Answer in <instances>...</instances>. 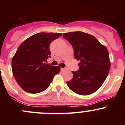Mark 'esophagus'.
Segmentation results:
<instances>
[{"label": "esophagus", "mask_w": 125, "mask_h": 125, "mask_svg": "<svg viewBox=\"0 0 125 125\" xmlns=\"http://www.w3.org/2000/svg\"><path fill=\"white\" fill-rule=\"evenodd\" d=\"M60 70H61L62 71H63L65 70V68H61V69H60Z\"/></svg>", "instance_id": "1"}]
</instances>
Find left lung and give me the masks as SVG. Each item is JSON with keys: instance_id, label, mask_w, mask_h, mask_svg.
I'll return each instance as SVG.
<instances>
[{"instance_id": "1", "label": "left lung", "mask_w": 125, "mask_h": 125, "mask_svg": "<svg viewBox=\"0 0 125 125\" xmlns=\"http://www.w3.org/2000/svg\"><path fill=\"white\" fill-rule=\"evenodd\" d=\"M74 50V57L79 63L78 71H73V78L67 82L71 90L80 95L91 94L104 83L111 67L106 47L94 36L81 31L64 33Z\"/></svg>"}]
</instances>
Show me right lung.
<instances>
[{
  "label": "right lung",
  "instance_id": "1",
  "mask_svg": "<svg viewBox=\"0 0 125 125\" xmlns=\"http://www.w3.org/2000/svg\"><path fill=\"white\" fill-rule=\"evenodd\" d=\"M62 33L40 32L23 41L16 51L11 62L12 74L20 86L26 92L36 94L47 89L59 66L46 64L50 57L49 46Z\"/></svg>",
  "mask_w": 125,
  "mask_h": 125
}]
</instances>
